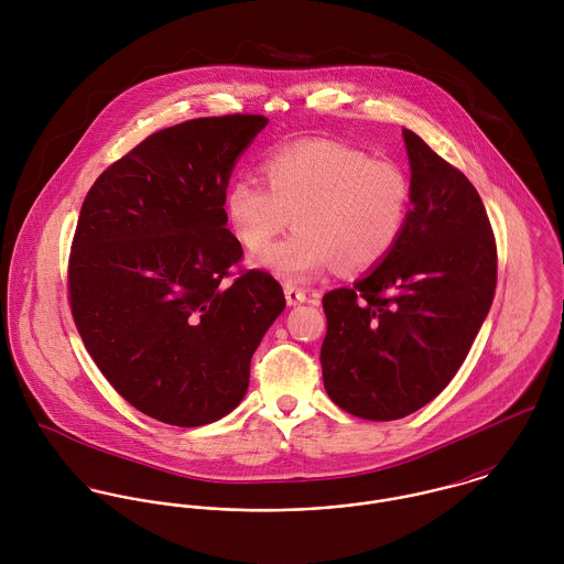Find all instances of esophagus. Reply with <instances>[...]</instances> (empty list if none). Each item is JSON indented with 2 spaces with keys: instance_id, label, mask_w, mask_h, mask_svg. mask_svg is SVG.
Segmentation results:
<instances>
[{
  "instance_id": "esophagus-1",
  "label": "esophagus",
  "mask_w": 564,
  "mask_h": 564,
  "mask_svg": "<svg viewBox=\"0 0 564 564\" xmlns=\"http://www.w3.org/2000/svg\"><path fill=\"white\" fill-rule=\"evenodd\" d=\"M284 295H286V304L289 306H297V304L306 302V291H302V289H297L293 284L284 286Z\"/></svg>"
}]
</instances>
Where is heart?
Segmentation results:
<instances>
[{
	"instance_id": "1",
	"label": "heart",
	"mask_w": 564,
	"mask_h": 564,
	"mask_svg": "<svg viewBox=\"0 0 564 564\" xmlns=\"http://www.w3.org/2000/svg\"><path fill=\"white\" fill-rule=\"evenodd\" d=\"M267 182L237 175L226 213L251 251L278 237L293 215L297 230L260 251L256 267L304 284L336 262L340 271L380 264L400 241L412 186L398 162L327 139L284 145L264 159Z\"/></svg>"
}]
</instances>
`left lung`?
Returning <instances> with one entry per match:
<instances>
[{
  "mask_svg": "<svg viewBox=\"0 0 564 564\" xmlns=\"http://www.w3.org/2000/svg\"><path fill=\"white\" fill-rule=\"evenodd\" d=\"M412 208L393 251L323 295V384L345 412L393 421L432 402L465 362L495 295L497 242L467 175L403 130Z\"/></svg>",
  "mask_w": 564,
  "mask_h": 564,
  "instance_id": "1",
  "label": "left lung"
}]
</instances>
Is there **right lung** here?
<instances>
[{"label": "right lung", "instance_id": "obj_1", "mask_svg": "<svg viewBox=\"0 0 564 564\" xmlns=\"http://www.w3.org/2000/svg\"><path fill=\"white\" fill-rule=\"evenodd\" d=\"M267 123L224 115L164 128L84 197L67 267L72 317L110 387L162 423L197 427L232 412L286 306L271 273L242 269L224 208L235 162Z\"/></svg>", "mask_w": 564, "mask_h": 564}]
</instances>
